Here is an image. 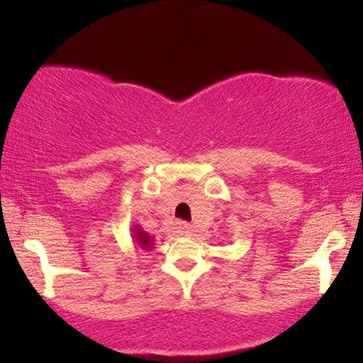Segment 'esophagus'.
Here are the masks:
<instances>
[{
	"label": "esophagus",
	"mask_w": 363,
	"mask_h": 363,
	"mask_svg": "<svg viewBox=\"0 0 363 363\" xmlns=\"http://www.w3.org/2000/svg\"><path fill=\"white\" fill-rule=\"evenodd\" d=\"M179 229H181V233L184 236H191L192 233H194V228L191 226V224H186V223H181L179 224Z\"/></svg>",
	"instance_id": "34e87169"
}]
</instances>
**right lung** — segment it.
<instances>
[{
    "mask_svg": "<svg viewBox=\"0 0 363 363\" xmlns=\"http://www.w3.org/2000/svg\"><path fill=\"white\" fill-rule=\"evenodd\" d=\"M132 231H134V236L135 238V241H137V245H139L142 250H145V251H150L154 247V238L149 235V233H145L144 229H142L140 226H134V229H132Z\"/></svg>",
    "mask_w": 363,
    "mask_h": 363,
    "instance_id": "add662e5",
    "label": "right lung"
}]
</instances>
